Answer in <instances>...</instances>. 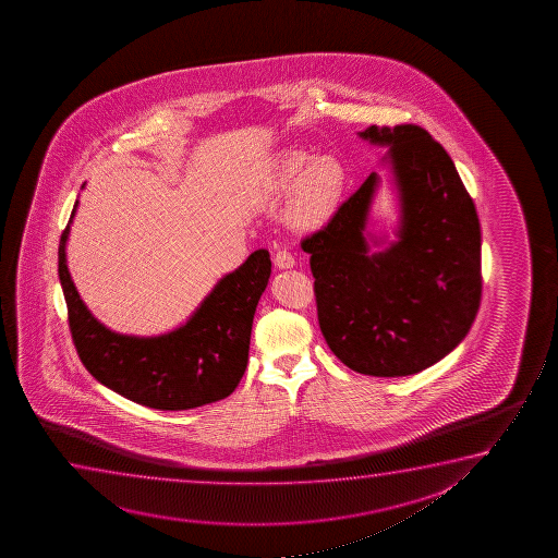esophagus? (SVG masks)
Masks as SVG:
<instances>
[{
	"mask_svg": "<svg viewBox=\"0 0 558 558\" xmlns=\"http://www.w3.org/2000/svg\"><path fill=\"white\" fill-rule=\"evenodd\" d=\"M275 265L276 268H282V270H286V268H293L295 267V257H293L286 247H282V250H278V252H276Z\"/></svg>",
	"mask_w": 558,
	"mask_h": 558,
	"instance_id": "34e87169",
	"label": "esophagus"
}]
</instances>
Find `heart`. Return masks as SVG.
I'll use <instances>...</instances> for the list:
<instances>
[{
	"instance_id": "1",
	"label": "heart",
	"mask_w": 558,
	"mask_h": 558,
	"mask_svg": "<svg viewBox=\"0 0 558 558\" xmlns=\"http://www.w3.org/2000/svg\"><path fill=\"white\" fill-rule=\"evenodd\" d=\"M306 153H291L283 160V173L288 179L299 181V221L305 225H316L324 221L337 202L341 198L344 186V171L341 163L331 156H318L311 162Z\"/></svg>"
}]
</instances>
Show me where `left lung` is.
I'll return each instance as SVG.
<instances>
[{"instance_id":"8db88e82","label":"left lung","mask_w":558,"mask_h":558,"mask_svg":"<svg viewBox=\"0 0 558 558\" xmlns=\"http://www.w3.org/2000/svg\"><path fill=\"white\" fill-rule=\"evenodd\" d=\"M389 148L397 198L395 240L372 230L381 177L337 209L328 227L303 240L322 333L354 372L404 377L448 356L481 306V222L448 153L417 125L359 131Z\"/></svg>"}]
</instances>
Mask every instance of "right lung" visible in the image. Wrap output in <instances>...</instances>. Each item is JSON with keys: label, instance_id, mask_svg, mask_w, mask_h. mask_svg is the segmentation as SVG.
<instances>
[{"label": "right lung", "instance_id": "add662e5", "mask_svg": "<svg viewBox=\"0 0 558 558\" xmlns=\"http://www.w3.org/2000/svg\"><path fill=\"white\" fill-rule=\"evenodd\" d=\"M77 204L59 244V280L85 369L131 402L163 412L192 410L232 395L247 366L253 316L270 278L267 250L253 252L222 276L181 326L160 336L120 333L95 318L70 276L66 242Z\"/></svg>", "mask_w": 558, "mask_h": 558}]
</instances>
